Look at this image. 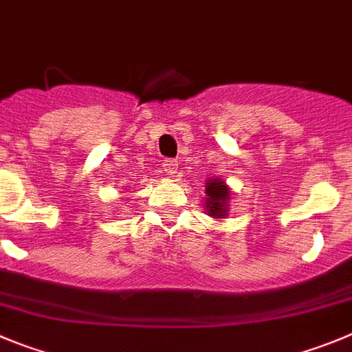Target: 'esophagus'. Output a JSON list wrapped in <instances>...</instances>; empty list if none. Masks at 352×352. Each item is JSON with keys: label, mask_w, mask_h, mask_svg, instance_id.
<instances>
[{"label": "esophagus", "mask_w": 352, "mask_h": 352, "mask_svg": "<svg viewBox=\"0 0 352 352\" xmlns=\"http://www.w3.org/2000/svg\"><path fill=\"white\" fill-rule=\"evenodd\" d=\"M162 166H164V170L167 173V176H174V174L178 173V160L166 159Z\"/></svg>", "instance_id": "1"}]
</instances>
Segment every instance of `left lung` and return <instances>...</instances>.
<instances>
[{
  "label": "left lung",
  "instance_id": "1",
  "mask_svg": "<svg viewBox=\"0 0 352 352\" xmlns=\"http://www.w3.org/2000/svg\"><path fill=\"white\" fill-rule=\"evenodd\" d=\"M204 188V208L208 211V216L214 220L227 218L228 206H230V186L221 178H209Z\"/></svg>",
  "mask_w": 352,
  "mask_h": 352
}]
</instances>
